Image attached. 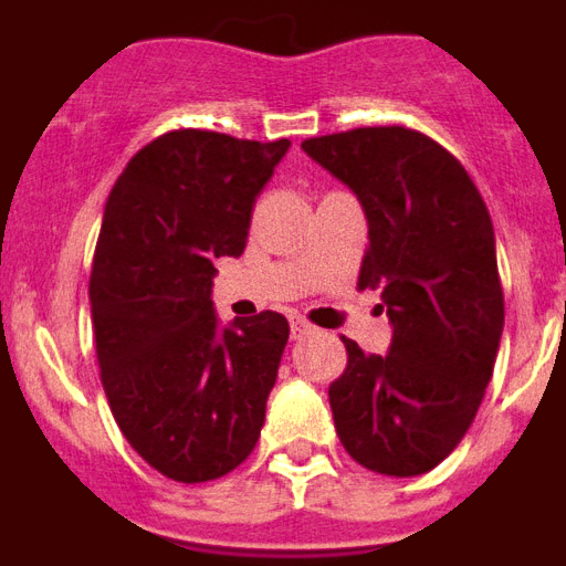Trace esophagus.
Instances as JSON below:
<instances>
[{"mask_svg":"<svg viewBox=\"0 0 566 566\" xmlns=\"http://www.w3.org/2000/svg\"><path fill=\"white\" fill-rule=\"evenodd\" d=\"M289 326H292V339H306L317 332V328H314L306 317H300V314H292V317H289Z\"/></svg>","mask_w":566,"mask_h":566,"instance_id":"34e87169","label":"esophagus"}]
</instances>
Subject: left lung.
I'll list each match as a JSON object with an SVG mask.
<instances>
[{"mask_svg": "<svg viewBox=\"0 0 566 566\" xmlns=\"http://www.w3.org/2000/svg\"><path fill=\"white\" fill-rule=\"evenodd\" d=\"M357 195L368 221L359 289H379L388 354L345 339L328 385L334 428L354 462L419 476L462 442L493 377L504 328L496 234L476 184L428 135L359 127L303 142Z\"/></svg>", "mask_w": 566, "mask_h": 566, "instance_id": "1", "label": "left lung"}]
</instances>
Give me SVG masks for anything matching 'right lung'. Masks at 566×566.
Segmentation results:
<instances>
[{"mask_svg":"<svg viewBox=\"0 0 566 566\" xmlns=\"http://www.w3.org/2000/svg\"><path fill=\"white\" fill-rule=\"evenodd\" d=\"M289 147L175 129L133 155L104 207L90 277L104 394L133 451L175 482L227 476L266 419L289 319L221 328L212 263L243 254Z\"/></svg>","mask_w":566,"mask_h":566,"instance_id":"1","label":"right lung"}]
</instances>
